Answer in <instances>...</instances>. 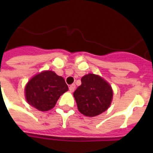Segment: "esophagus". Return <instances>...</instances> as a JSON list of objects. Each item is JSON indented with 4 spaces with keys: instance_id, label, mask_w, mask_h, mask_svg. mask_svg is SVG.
Returning a JSON list of instances; mask_svg holds the SVG:
<instances>
[{
    "instance_id": "obj_1",
    "label": "esophagus",
    "mask_w": 153,
    "mask_h": 153,
    "mask_svg": "<svg viewBox=\"0 0 153 153\" xmlns=\"http://www.w3.org/2000/svg\"><path fill=\"white\" fill-rule=\"evenodd\" d=\"M76 89V85L75 84H72V85H70V87H69V90H70V91L72 93V92H74V90H75Z\"/></svg>"
}]
</instances>
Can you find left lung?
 Wrapping results in <instances>:
<instances>
[{"label": "left lung", "instance_id": "obj_1", "mask_svg": "<svg viewBox=\"0 0 153 153\" xmlns=\"http://www.w3.org/2000/svg\"><path fill=\"white\" fill-rule=\"evenodd\" d=\"M79 111L86 117H96L108 109L113 90L100 76L89 74L81 78V85L74 93Z\"/></svg>", "mask_w": 153, "mask_h": 153}]
</instances>
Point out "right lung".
<instances>
[{"instance_id": "add662e5", "label": "right lung", "mask_w": 153, "mask_h": 153, "mask_svg": "<svg viewBox=\"0 0 153 153\" xmlns=\"http://www.w3.org/2000/svg\"><path fill=\"white\" fill-rule=\"evenodd\" d=\"M68 90L62 76L53 71H44L33 76L25 87L28 103L40 111H47L56 105L60 96Z\"/></svg>"}]
</instances>
